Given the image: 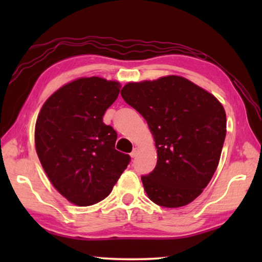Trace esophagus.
Masks as SVG:
<instances>
[{"label": "esophagus", "instance_id": "34e87169", "mask_svg": "<svg viewBox=\"0 0 262 262\" xmlns=\"http://www.w3.org/2000/svg\"><path fill=\"white\" fill-rule=\"evenodd\" d=\"M137 154H139V148L135 147L134 149H133V151L130 152V156H132V158L136 157V156H137Z\"/></svg>", "mask_w": 262, "mask_h": 262}]
</instances>
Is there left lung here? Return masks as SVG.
Returning <instances> with one entry per match:
<instances>
[{"instance_id":"8db88e82","label":"left lung","mask_w":262,"mask_h":262,"mask_svg":"<svg viewBox=\"0 0 262 262\" xmlns=\"http://www.w3.org/2000/svg\"><path fill=\"white\" fill-rule=\"evenodd\" d=\"M123 100L148 122L157 149L152 172L142 176L150 200L158 206L188 205L207 187L227 135L223 106L184 77L128 83Z\"/></svg>"}]
</instances>
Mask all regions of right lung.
<instances>
[{
  "label": "right lung",
  "instance_id": "1",
  "mask_svg": "<svg viewBox=\"0 0 262 262\" xmlns=\"http://www.w3.org/2000/svg\"><path fill=\"white\" fill-rule=\"evenodd\" d=\"M119 91L114 81L75 79L54 92L38 115V157L57 192L76 206L104 200L130 162L129 155L115 150L117 132L103 122Z\"/></svg>",
  "mask_w": 262,
  "mask_h": 262
}]
</instances>
